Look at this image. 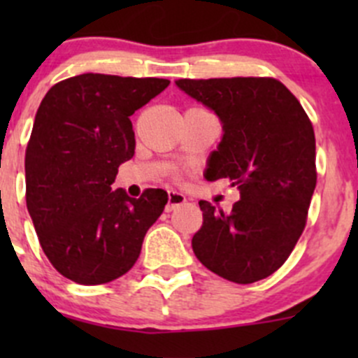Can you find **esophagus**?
I'll return each mask as SVG.
<instances>
[{"label":"esophagus","instance_id":"obj_1","mask_svg":"<svg viewBox=\"0 0 358 358\" xmlns=\"http://www.w3.org/2000/svg\"><path fill=\"white\" fill-rule=\"evenodd\" d=\"M185 201L187 199H185V196H183V194L175 192V190H169V192H168V204H166V211H168V213L175 211L178 206L185 204Z\"/></svg>","mask_w":358,"mask_h":358}]
</instances>
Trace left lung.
I'll return each instance as SVG.
<instances>
[{
  "label": "left lung",
  "mask_w": 358,
  "mask_h": 358,
  "mask_svg": "<svg viewBox=\"0 0 358 358\" xmlns=\"http://www.w3.org/2000/svg\"><path fill=\"white\" fill-rule=\"evenodd\" d=\"M180 90L216 112L223 138L206 178H229L232 213L199 201L197 259L216 275L251 284L272 275L301 237L317 185L315 133L294 95L273 78L178 79Z\"/></svg>",
  "instance_id": "obj_1"
}]
</instances>
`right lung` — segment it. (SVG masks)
Wrapping results in <instances>:
<instances>
[{"mask_svg": "<svg viewBox=\"0 0 358 358\" xmlns=\"http://www.w3.org/2000/svg\"><path fill=\"white\" fill-rule=\"evenodd\" d=\"M168 85L88 72L57 83L41 100L25 149V201L46 258L74 282L124 275L164 211L162 189L131 199L110 185L135 154L129 115Z\"/></svg>", "mask_w": 358, "mask_h": 358, "instance_id": "add662e5", "label": "right lung"}]
</instances>
